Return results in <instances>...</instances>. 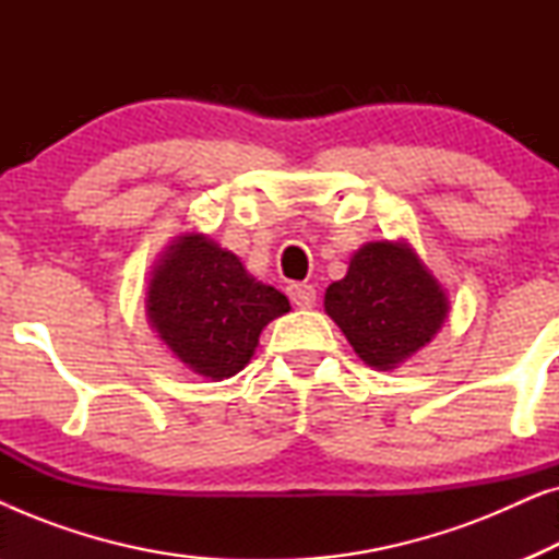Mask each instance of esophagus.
I'll return each mask as SVG.
<instances>
[{
	"label": "esophagus",
	"mask_w": 559,
	"mask_h": 559,
	"mask_svg": "<svg viewBox=\"0 0 559 559\" xmlns=\"http://www.w3.org/2000/svg\"><path fill=\"white\" fill-rule=\"evenodd\" d=\"M289 300H293L297 308H312L316 305V287L308 285V282H295V285L287 287Z\"/></svg>",
	"instance_id": "esophagus-1"
}]
</instances>
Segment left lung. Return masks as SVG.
<instances>
[{"instance_id": "1", "label": "left lung", "mask_w": 559, "mask_h": 559, "mask_svg": "<svg viewBox=\"0 0 559 559\" xmlns=\"http://www.w3.org/2000/svg\"><path fill=\"white\" fill-rule=\"evenodd\" d=\"M325 312L364 364L389 371L435 338L448 297L409 243L381 239L364 243L325 289Z\"/></svg>"}]
</instances>
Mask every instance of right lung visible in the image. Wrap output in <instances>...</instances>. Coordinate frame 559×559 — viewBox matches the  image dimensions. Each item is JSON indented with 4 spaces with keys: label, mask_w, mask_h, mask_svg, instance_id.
Masks as SVG:
<instances>
[{
    "label": "right lung",
    "mask_w": 559,
    "mask_h": 559,
    "mask_svg": "<svg viewBox=\"0 0 559 559\" xmlns=\"http://www.w3.org/2000/svg\"><path fill=\"white\" fill-rule=\"evenodd\" d=\"M289 312L280 289L262 285L241 259L203 234H182L159 259L147 287V318L159 341L205 379L239 373L259 333Z\"/></svg>",
    "instance_id": "right-lung-1"
}]
</instances>
